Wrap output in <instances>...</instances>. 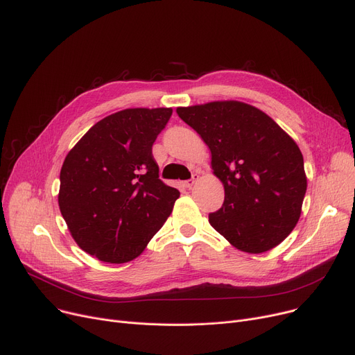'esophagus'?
I'll return each instance as SVG.
<instances>
[{"label": "esophagus", "mask_w": 355, "mask_h": 355, "mask_svg": "<svg viewBox=\"0 0 355 355\" xmlns=\"http://www.w3.org/2000/svg\"><path fill=\"white\" fill-rule=\"evenodd\" d=\"M199 179V175L198 173H193V176H192V179L191 180H186L184 183H183V186L184 187H187V189H191V187L196 183V180Z\"/></svg>", "instance_id": "esophagus-1"}]
</instances>
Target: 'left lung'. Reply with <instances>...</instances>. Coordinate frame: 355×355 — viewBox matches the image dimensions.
<instances>
[{
	"label": "left lung",
	"instance_id": "1",
	"mask_svg": "<svg viewBox=\"0 0 355 355\" xmlns=\"http://www.w3.org/2000/svg\"><path fill=\"white\" fill-rule=\"evenodd\" d=\"M211 150V168L225 200L209 223L242 252L262 254L295 227L306 192L304 157L295 140L251 104L218 100L178 107Z\"/></svg>",
	"mask_w": 355,
	"mask_h": 355
}]
</instances>
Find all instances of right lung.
<instances>
[{
    "label": "right lung",
    "instance_id": "right-lung-1",
    "mask_svg": "<svg viewBox=\"0 0 355 355\" xmlns=\"http://www.w3.org/2000/svg\"><path fill=\"white\" fill-rule=\"evenodd\" d=\"M171 107L124 109L97 121L67 153L58 206L76 243L109 263L137 258L179 191L159 179L152 146Z\"/></svg>",
    "mask_w": 355,
    "mask_h": 355
}]
</instances>
